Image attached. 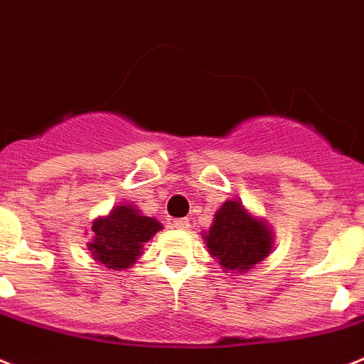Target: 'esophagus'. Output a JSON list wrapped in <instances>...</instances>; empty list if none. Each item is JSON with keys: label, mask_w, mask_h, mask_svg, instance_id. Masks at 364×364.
Returning <instances> with one entry per match:
<instances>
[{"label": "esophagus", "mask_w": 364, "mask_h": 364, "mask_svg": "<svg viewBox=\"0 0 364 364\" xmlns=\"http://www.w3.org/2000/svg\"><path fill=\"white\" fill-rule=\"evenodd\" d=\"M173 227L178 230H189V227H191V225H189L188 218H182V219H175V221H173Z\"/></svg>", "instance_id": "obj_1"}]
</instances>
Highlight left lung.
I'll return each mask as SVG.
<instances>
[{
  "label": "left lung",
  "instance_id": "8db88e82",
  "mask_svg": "<svg viewBox=\"0 0 364 364\" xmlns=\"http://www.w3.org/2000/svg\"><path fill=\"white\" fill-rule=\"evenodd\" d=\"M272 232L262 221L247 214L238 200L215 212L214 225L206 234V245L227 272H247L272 251Z\"/></svg>",
  "mask_w": 364,
  "mask_h": 364
}]
</instances>
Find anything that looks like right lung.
<instances>
[{
    "label": "right lung",
    "mask_w": 364,
    "mask_h": 364,
    "mask_svg": "<svg viewBox=\"0 0 364 364\" xmlns=\"http://www.w3.org/2000/svg\"><path fill=\"white\" fill-rule=\"evenodd\" d=\"M161 225L154 218L141 215L137 210L124 204L111 210L107 218L92 223L95 240L89 243L95 260L106 268H130L141 255L143 243L149 242Z\"/></svg>",
    "instance_id": "obj_1"
}]
</instances>
